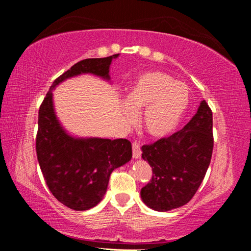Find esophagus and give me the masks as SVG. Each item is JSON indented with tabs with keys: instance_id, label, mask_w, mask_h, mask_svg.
I'll return each instance as SVG.
<instances>
[{
	"instance_id": "esophagus-1",
	"label": "esophagus",
	"mask_w": 251,
	"mask_h": 251,
	"mask_svg": "<svg viewBox=\"0 0 251 251\" xmlns=\"http://www.w3.org/2000/svg\"><path fill=\"white\" fill-rule=\"evenodd\" d=\"M131 150H133V157L134 158H141L142 156V150H141V146H139V144L137 142H133L131 144Z\"/></svg>"
}]
</instances>
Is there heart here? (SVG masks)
Returning <instances> with one entry per match:
<instances>
[{
    "mask_svg": "<svg viewBox=\"0 0 251 251\" xmlns=\"http://www.w3.org/2000/svg\"><path fill=\"white\" fill-rule=\"evenodd\" d=\"M189 87L184 82L160 71L144 72L137 76L126 95L123 107L127 122H134L143 108L144 129L151 137L161 138L172 134L179 125L188 107Z\"/></svg>",
    "mask_w": 251,
    "mask_h": 251,
    "instance_id": "heart-1",
    "label": "heart"
}]
</instances>
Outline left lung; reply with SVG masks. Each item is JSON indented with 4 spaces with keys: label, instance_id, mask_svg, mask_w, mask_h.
<instances>
[{
    "label": "left lung",
    "instance_id": "obj_1",
    "mask_svg": "<svg viewBox=\"0 0 251 251\" xmlns=\"http://www.w3.org/2000/svg\"><path fill=\"white\" fill-rule=\"evenodd\" d=\"M212 148V112L202 100L184 128L142 147L143 159L152 171L151 179L141 190L143 201L157 211L186 205L203 180Z\"/></svg>",
    "mask_w": 251,
    "mask_h": 251
}]
</instances>
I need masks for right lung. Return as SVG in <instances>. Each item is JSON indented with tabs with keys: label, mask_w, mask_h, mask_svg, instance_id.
<instances>
[{
	"label": "right lung",
	"mask_w": 251,
	"mask_h": 251,
	"mask_svg": "<svg viewBox=\"0 0 251 251\" xmlns=\"http://www.w3.org/2000/svg\"><path fill=\"white\" fill-rule=\"evenodd\" d=\"M118 55L76 63L54 80L40 106L37 160L50 192L71 209H91L103 199L110 174L130 160L131 144L124 138L112 141L69 135L55 115L52 91L63 80L80 74L109 79V65Z\"/></svg>",
	"instance_id": "add662e5"
}]
</instances>
